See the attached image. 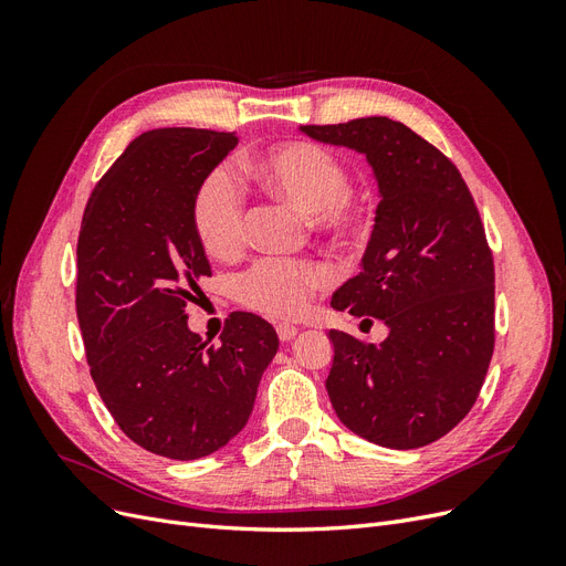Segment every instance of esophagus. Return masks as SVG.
Masks as SVG:
<instances>
[{
  "label": "esophagus",
  "instance_id": "34e87169",
  "mask_svg": "<svg viewBox=\"0 0 566 566\" xmlns=\"http://www.w3.org/2000/svg\"><path fill=\"white\" fill-rule=\"evenodd\" d=\"M276 333H279L281 342H290V339H293V337L297 335V328H295L293 323H279V325H276Z\"/></svg>",
  "mask_w": 566,
  "mask_h": 566
}]
</instances>
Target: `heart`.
<instances>
[{"label": "heart", "instance_id": "obj_1", "mask_svg": "<svg viewBox=\"0 0 566 566\" xmlns=\"http://www.w3.org/2000/svg\"><path fill=\"white\" fill-rule=\"evenodd\" d=\"M250 172L266 191L310 212L314 227L349 233L364 221V205L349 191V167L335 150L314 142L271 146L250 160ZM191 227L202 250L231 260L245 241L241 191L224 169L200 181L191 200ZM328 283V271L312 260H260L235 279V297L252 312L295 316Z\"/></svg>", "mask_w": 566, "mask_h": 566}]
</instances>
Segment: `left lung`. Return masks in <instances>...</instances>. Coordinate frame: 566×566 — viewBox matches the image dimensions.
<instances>
[{
  "label": "left lung",
  "instance_id": "1",
  "mask_svg": "<svg viewBox=\"0 0 566 566\" xmlns=\"http://www.w3.org/2000/svg\"><path fill=\"white\" fill-rule=\"evenodd\" d=\"M300 129L364 153L380 193L361 271L331 306L380 318L389 335L366 345L328 333L331 403L378 447H427L470 413L493 354V256L474 198L458 167L397 119Z\"/></svg>",
  "mask_w": 566,
  "mask_h": 566
}]
</instances>
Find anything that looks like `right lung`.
<instances>
[{"label": "right lung", "mask_w": 566, "mask_h": 566, "mask_svg": "<svg viewBox=\"0 0 566 566\" xmlns=\"http://www.w3.org/2000/svg\"><path fill=\"white\" fill-rule=\"evenodd\" d=\"M235 132L150 129L101 177L77 238V321L92 380L142 449L172 460L219 451L243 430L279 352L264 318L233 312L217 345L188 331L186 304L212 276L191 227L200 181Z\"/></svg>", "instance_id": "add662e5"}]
</instances>
